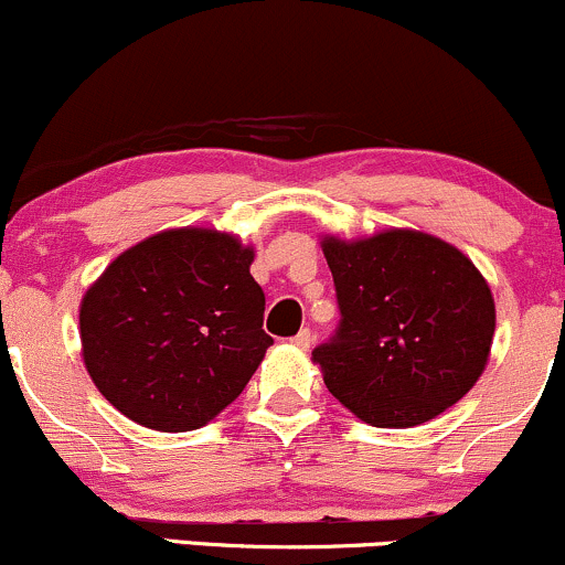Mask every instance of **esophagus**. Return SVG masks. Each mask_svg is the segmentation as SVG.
I'll use <instances>...</instances> for the list:
<instances>
[{
  "instance_id": "34e87169",
  "label": "esophagus",
  "mask_w": 565,
  "mask_h": 565,
  "mask_svg": "<svg viewBox=\"0 0 565 565\" xmlns=\"http://www.w3.org/2000/svg\"><path fill=\"white\" fill-rule=\"evenodd\" d=\"M291 345H297L300 350H308L313 345V332L310 329H300L295 337H291Z\"/></svg>"
}]
</instances>
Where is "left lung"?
Here are the masks:
<instances>
[{"label": "left lung", "mask_w": 565, "mask_h": 565, "mask_svg": "<svg viewBox=\"0 0 565 565\" xmlns=\"http://www.w3.org/2000/svg\"><path fill=\"white\" fill-rule=\"evenodd\" d=\"M340 323L313 350L329 393L374 427H414L481 377L494 300L478 268L419 231L323 238Z\"/></svg>", "instance_id": "left-lung-1"}]
</instances>
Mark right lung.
<instances>
[{"instance_id": "right-lung-1", "label": "right lung", "mask_w": 565, "mask_h": 565, "mask_svg": "<svg viewBox=\"0 0 565 565\" xmlns=\"http://www.w3.org/2000/svg\"><path fill=\"white\" fill-rule=\"evenodd\" d=\"M255 252L231 233L164 231L103 270L79 310L84 364L142 427L185 433L236 401L274 337Z\"/></svg>"}]
</instances>
